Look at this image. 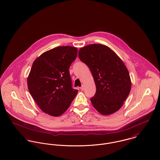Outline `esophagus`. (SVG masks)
<instances>
[{"instance_id":"obj_1","label":"esophagus","mask_w":160,"mask_h":160,"mask_svg":"<svg viewBox=\"0 0 160 160\" xmlns=\"http://www.w3.org/2000/svg\"><path fill=\"white\" fill-rule=\"evenodd\" d=\"M80 89L82 91H83V90L85 89V87H84L83 85H82V87L80 88Z\"/></svg>"}]
</instances>
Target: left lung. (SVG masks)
<instances>
[{
    "label": "left lung",
    "instance_id": "8db88e82",
    "mask_svg": "<svg viewBox=\"0 0 160 160\" xmlns=\"http://www.w3.org/2000/svg\"><path fill=\"white\" fill-rule=\"evenodd\" d=\"M80 59L88 66L96 91L90 100L102 115L118 111L128 96L131 82L123 61L106 45L95 43L80 49Z\"/></svg>",
    "mask_w": 160,
    "mask_h": 160
}]
</instances>
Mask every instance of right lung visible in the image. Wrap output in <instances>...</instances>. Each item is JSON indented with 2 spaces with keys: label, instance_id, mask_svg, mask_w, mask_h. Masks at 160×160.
Instances as JSON below:
<instances>
[{
  "label": "right lung",
  "instance_id": "1",
  "mask_svg": "<svg viewBox=\"0 0 160 160\" xmlns=\"http://www.w3.org/2000/svg\"><path fill=\"white\" fill-rule=\"evenodd\" d=\"M77 51L73 47H58L42 54L32 64L28 89L38 106L50 115L64 113L78 92L72 88L69 70Z\"/></svg>",
  "mask_w": 160,
  "mask_h": 160
}]
</instances>
